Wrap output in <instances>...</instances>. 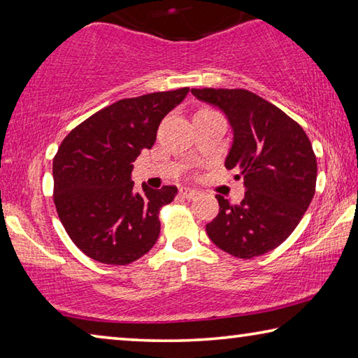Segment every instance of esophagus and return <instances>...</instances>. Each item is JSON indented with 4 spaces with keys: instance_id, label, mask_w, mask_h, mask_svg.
<instances>
[{
    "instance_id": "obj_1",
    "label": "esophagus",
    "mask_w": 358,
    "mask_h": 358,
    "mask_svg": "<svg viewBox=\"0 0 358 358\" xmlns=\"http://www.w3.org/2000/svg\"><path fill=\"white\" fill-rule=\"evenodd\" d=\"M180 196L187 199V201H191V199H196V197L199 196V191L191 189V187H181V189H180Z\"/></svg>"
}]
</instances>
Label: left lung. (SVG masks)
I'll use <instances>...</instances> for the list:
<instances>
[{"instance_id":"1","label":"left lung","mask_w":358,"mask_h":358,"mask_svg":"<svg viewBox=\"0 0 358 358\" xmlns=\"http://www.w3.org/2000/svg\"><path fill=\"white\" fill-rule=\"evenodd\" d=\"M199 101L224 112L234 131L226 169L238 171L245 197L216 196L220 213L207 224L210 240L240 259L275 250L286 240L316 191L317 162L301 126L281 108L248 90L192 88Z\"/></svg>"}]
</instances>
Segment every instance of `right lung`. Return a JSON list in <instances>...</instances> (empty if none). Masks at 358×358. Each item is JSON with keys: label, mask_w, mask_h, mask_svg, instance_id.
Listing matches in <instances>:
<instances>
[{"label": "right lung", "mask_w": 358, "mask_h": 358, "mask_svg": "<svg viewBox=\"0 0 358 358\" xmlns=\"http://www.w3.org/2000/svg\"><path fill=\"white\" fill-rule=\"evenodd\" d=\"M189 88L117 101L72 129L53 157V202L66 232L88 257L108 265L141 259L159 237V210L177 187H134L131 172L162 118Z\"/></svg>", "instance_id": "obj_1"}]
</instances>
